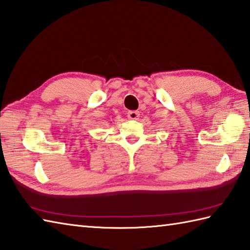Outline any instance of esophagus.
<instances>
[{
  "label": "esophagus",
  "instance_id": "34e87169",
  "mask_svg": "<svg viewBox=\"0 0 250 250\" xmlns=\"http://www.w3.org/2000/svg\"><path fill=\"white\" fill-rule=\"evenodd\" d=\"M139 117H140V113L136 110H131L128 113V118L130 120H137L139 119Z\"/></svg>",
  "mask_w": 250,
  "mask_h": 250
}]
</instances>
